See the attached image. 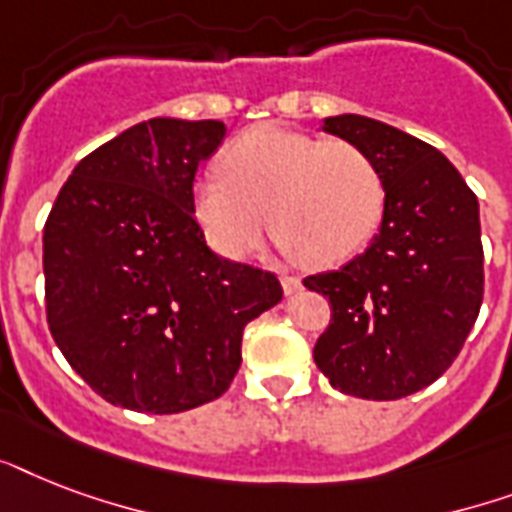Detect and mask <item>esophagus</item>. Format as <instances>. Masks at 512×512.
Listing matches in <instances>:
<instances>
[{
    "label": "esophagus",
    "instance_id": "34e87169",
    "mask_svg": "<svg viewBox=\"0 0 512 512\" xmlns=\"http://www.w3.org/2000/svg\"><path fill=\"white\" fill-rule=\"evenodd\" d=\"M281 287H284L287 295H295V292L303 289V281L297 279V276H292V273H281Z\"/></svg>",
    "mask_w": 512,
    "mask_h": 512
}]
</instances>
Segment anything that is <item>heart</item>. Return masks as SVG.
<instances>
[{
    "mask_svg": "<svg viewBox=\"0 0 512 512\" xmlns=\"http://www.w3.org/2000/svg\"><path fill=\"white\" fill-rule=\"evenodd\" d=\"M223 172L196 177L193 217L223 257L255 252L268 231L305 265H337L366 247L380 225L385 185L350 140L260 124L223 154Z\"/></svg>",
    "mask_w": 512,
    "mask_h": 512,
    "instance_id": "1",
    "label": "heart"
}]
</instances>
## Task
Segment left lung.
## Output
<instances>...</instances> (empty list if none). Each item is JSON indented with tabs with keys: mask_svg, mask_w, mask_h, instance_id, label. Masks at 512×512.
<instances>
[{
	"mask_svg": "<svg viewBox=\"0 0 512 512\" xmlns=\"http://www.w3.org/2000/svg\"><path fill=\"white\" fill-rule=\"evenodd\" d=\"M324 132L372 156L385 212L364 255L303 279L332 305L313 358L340 393L396 401L436 382L476 324L484 300L478 199L441 151L390 124L342 114Z\"/></svg>",
	"mask_w": 512,
	"mask_h": 512,
	"instance_id": "1",
	"label": "left lung"
}]
</instances>
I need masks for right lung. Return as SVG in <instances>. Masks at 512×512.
I'll list each match as a JSON object with an SVG mask.
<instances>
[{
    "mask_svg": "<svg viewBox=\"0 0 512 512\" xmlns=\"http://www.w3.org/2000/svg\"><path fill=\"white\" fill-rule=\"evenodd\" d=\"M225 138L215 119H148L76 164L44 223L52 340L108 404L177 414L215 401L249 321L281 300L276 273L215 255L193 177Z\"/></svg>",
    "mask_w": 512,
    "mask_h": 512,
    "instance_id": "right-lung-1",
    "label": "right lung"
}]
</instances>
